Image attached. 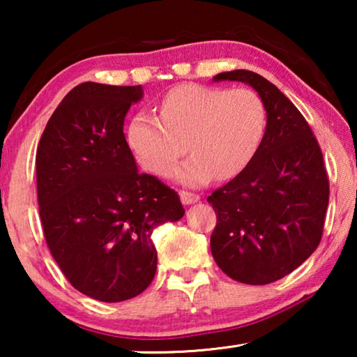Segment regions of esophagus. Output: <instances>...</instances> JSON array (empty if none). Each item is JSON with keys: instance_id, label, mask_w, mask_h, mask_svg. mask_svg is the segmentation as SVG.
Listing matches in <instances>:
<instances>
[{"instance_id": "obj_1", "label": "esophagus", "mask_w": 357, "mask_h": 357, "mask_svg": "<svg viewBox=\"0 0 357 357\" xmlns=\"http://www.w3.org/2000/svg\"><path fill=\"white\" fill-rule=\"evenodd\" d=\"M179 197H181V202H183L184 204H193L200 200V195H198V193L189 192V190H181Z\"/></svg>"}]
</instances>
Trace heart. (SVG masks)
I'll list each match as a JSON object with an SVG mask.
<instances>
[{"mask_svg":"<svg viewBox=\"0 0 357 357\" xmlns=\"http://www.w3.org/2000/svg\"><path fill=\"white\" fill-rule=\"evenodd\" d=\"M159 116L142 113L132 119L130 148L140 164L159 176H167L189 148L192 155L174 170V176L189 185H202L214 174L227 179L243 170L264 128L263 102L249 88L179 84L164 96Z\"/></svg>","mask_w":357,"mask_h":357,"instance_id":"1","label":"heart"}]
</instances>
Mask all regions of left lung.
<instances>
[{
    "instance_id": "left-lung-1",
    "label": "left lung",
    "mask_w": 357,
    "mask_h": 357,
    "mask_svg": "<svg viewBox=\"0 0 357 357\" xmlns=\"http://www.w3.org/2000/svg\"><path fill=\"white\" fill-rule=\"evenodd\" d=\"M214 80L249 83L268 124L243 170L208 197L217 215L211 252L233 280L266 285L293 273L323 236L329 178L321 148L302 113L280 89L250 70Z\"/></svg>"
}]
</instances>
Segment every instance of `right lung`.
<instances>
[{"mask_svg": "<svg viewBox=\"0 0 357 357\" xmlns=\"http://www.w3.org/2000/svg\"><path fill=\"white\" fill-rule=\"evenodd\" d=\"M142 96L140 84H78L48 119L36 154L48 249L72 287L102 302L128 301L149 287L153 229L185 213L178 192L137 172L123 126Z\"/></svg>", "mask_w": 357, "mask_h": 357, "instance_id": "obj_1", "label": "right lung"}]
</instances>
